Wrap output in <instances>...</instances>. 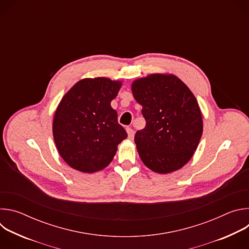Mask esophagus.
<instances>
[{
    "instance_id": "esophagus-1",
    "label": "esophagus",
    "mask_w": 249,
    "mask_h": 249,
    "mask_svg": "<svg viewBox=\"0 0 249 249\" xmlns=\"http://www.w3.org/2000/svg\"><path fill=\"white\" fill-rule=\"evenodd\" d=\"M126 131H127V134H128V138H129V139H133V138H134V135H135L134 130H133L132 128H130V127H127V128H126Z\"/></svg>"
}]
</instances>
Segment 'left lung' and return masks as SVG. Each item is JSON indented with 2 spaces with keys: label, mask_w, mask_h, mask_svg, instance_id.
I'll use <instances>...</instances> for the list:
<instances>
[{
  "label": "left lung",
  "mask_w": 249,
  "mask_h": 249,
  "mask_svg": "<svg viewBox=\"0 0 249 249\" xmlns=\"http://www.w3.org/2000/svg\"><path fill=\"white\" fill-rule=\"evenodd\" d=\"M146 120L135 143L147 167L158 173L181 168L192 158L203 133L199 104L187 86L173 75L153 74L132 84Z\"/></svg>",
  "instance_id": "1"
}]
</instances>
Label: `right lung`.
Returning a JSON list of instances; mask_svg holds the SVG:
<instances>
[{"instance_id":"right-lung-1","label":"right lung","mask_w":249,"mask_h":249,"mask_svg":"<svg viewBox=\"0 0 249 249\" xmlns=\"http://www.w3.org/2000/svg\"><path fill=\"white\" fill-rule=\"evenodd\" d=\"M121 86L106 78L84 79L62 98L53 120V137L71 167L88 173L103 169L127 138L110 105Z\"/></svg>"}]
</instances>
